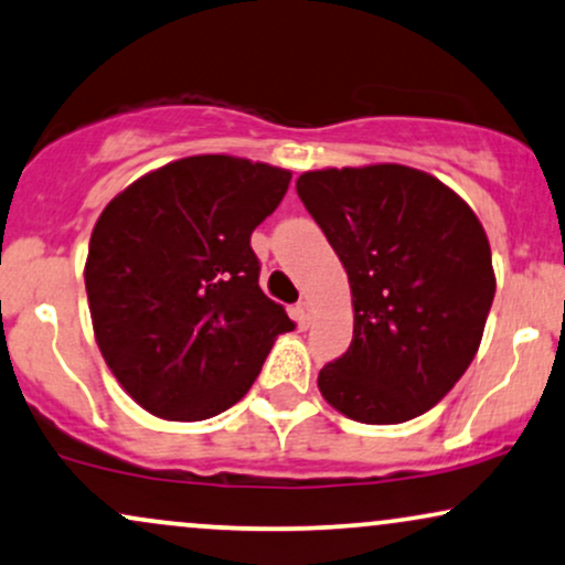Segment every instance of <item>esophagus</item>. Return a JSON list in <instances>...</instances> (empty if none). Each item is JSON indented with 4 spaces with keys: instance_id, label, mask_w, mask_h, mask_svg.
Returning <instances> with one entry per match:
<instances>
[{
    "instance_id": "obj_1",
    "label": "esophagus",
    "mask_w": 565,
    "mask_h": 565,
    "mask_svg": "<svg viewBox=\"0 0 565 565\" xmlns=\"http://www.w3.org/2000/svg\"><path fill=\"white\" fill-rule=\"evenodd\" d=\"M294 317H296L298 327H301V330H306V327L311 324V303L309 301H298L294 306Z\"/></svg>"
}]
</instances>
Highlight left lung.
I'll list each match as a JSON object with an SVG mask.
<instances>
[{
	"label": "left lung",
	"instance_id": "left-lung-1",
	"mask_svg": "<svg viewBox=\"0 0 565 565\" xmlns=\"http://www.w3.org/2000/svg\"><path fill=\"white\" fill-rule=\"evenodd\" d=\"M296 191L343 262L353 340L319 372L348 419H416L463 377L495 298L490 241L471 206L406 164L303 172Z\"/></svg>",
	"mask_w": 565,
	"mask_h": 565
}]
</instances>
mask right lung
Listing matches in <instances>:
<instances>
[{
  "instance_id": "add662e5",
  "label": "right lung",
  "mask_w": 565,
  "mask_h": 565,
  "mask_svg": "<svg viewBox=\"0 0 565 565\" xmlns=\"http://www.w3.org/2000/svg\"><path fill=\"white\" fill-rule=\"evenodd\" d=\"M288 183L280 167L199 154L138 178L104 206L83 269L94 338L149 414H222L296 327L264 296L250 248Z\"/></svg>"
}]
</instances>
